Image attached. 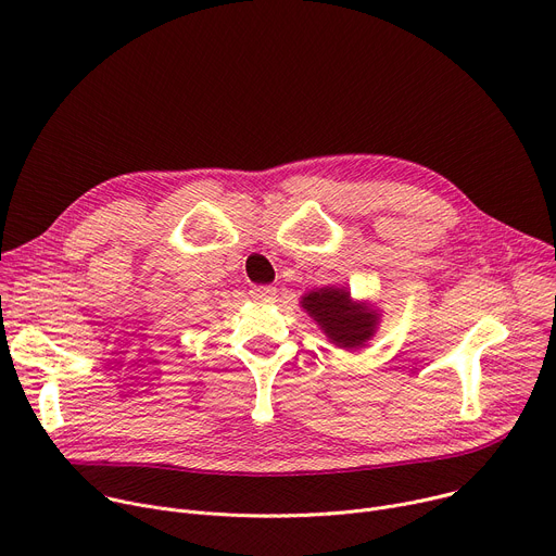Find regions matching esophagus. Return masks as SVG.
<instances>
[{
    "label": "esophagus",
    "mask_w": 556,
    "mask_h": 556,
    "mask_svg": "<svg viewBox=\"0 0 556 556\" xmlns=\"http://www.w3.org/2000/svg\"><path fill=\"white\" fill-rule=\"evenodd\" d=\"M275 292H277L275 286H255V288L250 290V294L255 296V299H273Z\"/></svg>",
    "instance_id": "1"
}]
</instances>
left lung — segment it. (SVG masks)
<instances>
[{
    "instance_id": "left-lung-1",
    "label": "left lung",
    "mask_w": 556,
    "mask_h": 556,
    "mask_svg": "<svg viewBox=\"0 0 556 556\" xmlns=\"http://www.w3.org/2000/svg\"><path fill=\"white\" fill-rule=\"evenodd\" d=\"M304 308L326 332V337L345 350H355L366 345L375 334L379 315L364 301H352L345 288H319L301 296Z\"/></svg>"
}]
</instances>
